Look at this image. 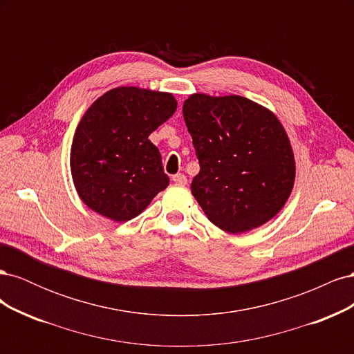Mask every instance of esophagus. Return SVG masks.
Returning a JSON list of instances; mask_svg holds the SVG:
<instances>
[{
    "label": "esophagus",
    "mask_w": 354,
    "mask_h": 354,
    "mask_svg": "<svg viewBox=\"0 0 354 354\" xmlns=\"http://www.w3.org/2000/svg\"><path fill=\"white\" fill-rule=\"evenodd\" d=\"M173 181H174L176 185H178V186H185V185L187 183V178H186V176H185V174L178 173V174L173 176Z\"/></svg>",
    "instance_id": "esophagus-1"
}]
</instances>
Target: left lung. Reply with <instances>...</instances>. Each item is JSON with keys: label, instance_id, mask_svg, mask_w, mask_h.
<instances>
[{"label": "left lung", "instance_id": "1", "mask_svg": "<svg viewBox=\"0 0 354 354\" xmlns=\"http://www.w3.org/2000/svg\"><path fill=\"white\" fill-rule=\"evenodd\" d=\"M183 116L201 167L192 195L208 220L233 234L272 220L295 181L291 142L277 116L242 95L201 93L185 100Z\"/></svg>", "mask_w": 354, "mask_h": 354}]
</instances>
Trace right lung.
<instances>
[{"label": "right lung", "instance_id": "obj_1", "mask_svg": "<svg viewBox=\"0 0 354 354\" xmlns=\"http://www.w3.org/2000/svg\"><path fill=\"white\" fill-rule=\"evenodd\" d=\"M177 109L171 93L138 87L106 91L84 113L71 147L75 189L90 209L128 221L169 185L149 140Z\"/></svg>", "mask_w": 354, "mask_h": 354}]
</instances>
